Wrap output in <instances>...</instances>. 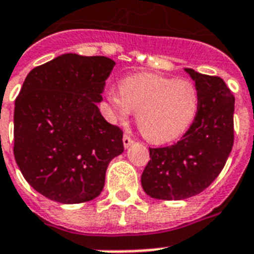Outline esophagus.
Instances as JSON below:
<instances>
[{
    "mask_svg": "<svg viewBox=\"0 0 254 254\" xmlns=\"http://www.w3.org/2000/svg\"><path fill=\"white\" fill-rule=\"evenodd\" d=\"M123 142H124V147H125V149H127V147H130L131 145H133V142H134V141H133V139H131L129 135H124Z\"/></svg>",
    "mask_w": 254,
    "mask_h": 254,
    "instance_id": "obj_1",
    "label": "esophagus"
}]
</instances>
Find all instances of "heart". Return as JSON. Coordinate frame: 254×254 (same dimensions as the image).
<instances>
[{"mask_svg": "<svg viewBox=\"0 0 254 254\" xmlns=\"http://www.w3.org/2000/svg\"><path fill=\"white\" fill-rule=\"evenodd\" d=\"M119 89L105 91L109 117L113 121H124L131 111H137V127L153 143L162 145L181 138L199 112V92L187 79L135 73L124 77Z\"/></svg>", "mask_w": 254, "mask_h": 254, "instance_id": "1", "label": "heart"}]
</instances>
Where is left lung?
I'll return each instance as SVG.
<instances>
[{
  "mask_svg": "<svg viewBox=\"0 0 254 254\" xmlns=\"http://www.w3.org/2000/svg\"><path fill=\"white\" fill-rule=\"evenodd\" d=\"M199 92V112L175 145L149 149L143 191L161 200H182L204 191L224 167L233 146L235 97L217 76L185 68Z\"/></svg>",
  "mask_w": 254,
  "mask_h": 254,
  "instance_id": "1",
  "label": "left lung"
}]
</instances>
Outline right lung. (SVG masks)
Instances as JSON below:
<instances>
[{
	"mask_svg": "<svg viewBox=\"0 0 254 254\" xmlns=\"http://www.w3.org/2000/svg\"><path fill=\"white\" fill-rule=\"evenodd\" d=\"M115 64L63 54L26 76L14 108V158L43 196L77 204L103 191L108 165L124 151L123 130L97 107Z\"/></svg>",
	"mask_w": 254,
	"mask_h": 254,
	"instance_id": "add662e5",
	"label": "right lung"
}]
</instances>
